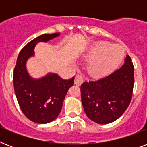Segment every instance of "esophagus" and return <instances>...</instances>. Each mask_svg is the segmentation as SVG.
Wrapping results in <instances>:
<instances>
[{
	"mask_svg": "<svg viewBox=\"0 0 147 147\" xmlns=\"http://www.w3.org/2000/svg\"><path fill=\"white\" fill-rule=\"evenodd\" d=\"M84 82V79H83V77L80 75H77L75 78V84L76 85H81L82 84V82Z\"/></svg>",
	"mask_w": 147,
	"mask_h": 147,
	"instance_id": "34e87169",
	"label": "esophagus"
}]
</instances>
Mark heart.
Listing matches in <instances>:
<instances>
[{
    "label": "heart",
    "mask_w": 147,
    "mask_h": 147,
    "mask_svg": "<svg viewBox=\"0 0 147 147\" xmlns=\"http://www.w3.org/2000/svg\"><path fill=\"white\" fill-rule=\"evenodd\" d=\"M124 49L109 42H99L90 49L87 59L92 61L88 71L92 76L103 77L111 73L123 61Z\"/></svg>",
    "instance_id": "obj_1"
}]
</instances>
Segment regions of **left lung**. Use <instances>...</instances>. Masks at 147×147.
<instances>
[{
  "label": "left lung",
  "mask_w": 147,
  "mask_h": 147,
  "mask_svg": "<svg viewBox=\"0 0 147 147\" xmlns=\"http://www.w3.org/2000/svg\"><path fill=\"white\" fill-rule=\"evenodd\" d=\"M134 68L130 55L109 76L81 85L82 103L86 115L99 124L114 122L124 113L132 98Z\"/></svg>",
  "instance_id": "8db88e82"
}]
</instances>
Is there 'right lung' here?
<instances>
[{
    "label": "right lung",
    "instance_id": "1",
    "mask_svg": "<svg viewBox=\"0 0 147 147\" xmlns=\"http://www.w3.org/2000/svg\"><path fill=\"white\" fill-rule=\"evenodd\" d=\"M59 34H42L31 40L20 52L15 65L13 79L17 101L24 115L35 123H47L54 121L62 110L68 90L74 85L75 76L66 80L57 74L49 73L35 79L26 70V61L34 55L36 43L48 42Z\"/></svg>",
    "mask_w": 147,
    "mask_h": 147
}]
</instances>
